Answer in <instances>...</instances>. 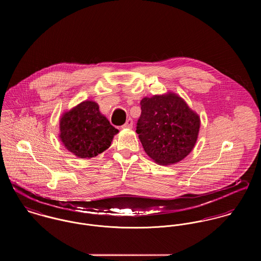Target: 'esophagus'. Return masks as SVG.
Returning a JSON list of instances; mask_svg holds the SVG:
<instances>
[{
    "label": "esophagus",
    "instance_id": "1",
    "mask_svg": "<svg viewBox=\"0 0 261 261\" xmlns=\"http://www.w3.org/2000/svg\"><path fill=\"white\" fill-rule=\"evenodd\" d=\"M133 124H134V121L132 118H128L125 123L122 125V128H132L133 127Z\"/></svg>",
    "mask_w": 261,
    "mask_h": 261
}]
</instances>
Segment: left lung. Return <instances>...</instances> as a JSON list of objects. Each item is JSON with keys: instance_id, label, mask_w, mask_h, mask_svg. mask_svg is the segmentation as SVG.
Returning a JSON list of instances; mask_svg holds the SVG:
<instances>
[{"instance_id": "obj_1", "label": "left lung", "mask_w": 261, "mask_h": 261, "mask_svg": "<svg viewBox=\"0 0 261 261\" xmlns=\"http://www.w3.org/2000/svg\"><path fill=\"white\" fill-rule=\"evenodd\" d=\"M137 134L145 151L160 165L178 163L194 148L200 128L199 116L174 93L145 97Z\"/></svg>"}]
</instances>
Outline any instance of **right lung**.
<instances>
[{"label":"right lung","instance_id":"add662e5","mask_svg":"<svg viewBox=\"0 0 261 261\" xmlns=\"http://www.w3.org/2000/svg\"><path fill=\"white\" fill-rule=\"evenodd\" d=\"M94 101H83L60 119V139L79 158H93L109 149L118 130L112 126Z\"/></svg>","mask_w":261,"mask_h":261}]
</instances>
